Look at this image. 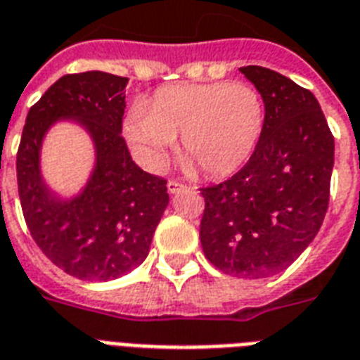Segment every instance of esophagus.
I'll return each instance as SVG.
<instances>
[{
    "label": "esophagus",
    "instance_id": "34e87169",
    "mask_svg": "<svg viewBox=\"0 0 360 360\" xmlns=\"http://www.w3.org/2000/svg\"><path fill=\"white\" fill-rule=\"evenodd\" d=\"M167 189H169V193H178L180 189H184V184L176 182V180H169L167 182Z\"/></svg>",
    "mask_w": 360,
    "mask_h": 360
}]
</instances>
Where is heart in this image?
<instances>
[{"label":"heart","mask_w":360,"mask_h":360,"mask_svg":"<svg viewBox=\"0 0 360 360\" xmlns=\"http://www.w3.org/2000/svg\"><path fill=\"white\" fill-rule=\"evenodd\" d=\"M264 129L263 97L244 82L167 86L148 105H135L125 122V135L142 161L163 165L167 150L180 135L189 165L221 178L246 165Z\"/></svg>","instance_id":"obj_1"}]
</instances>
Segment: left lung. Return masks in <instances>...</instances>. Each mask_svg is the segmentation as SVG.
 <instances>
[{"label": "left lung", "instance_id": "left-lung-1", "mask_svg": "<svg viewBox=\"0 0 360 360\" xmlns=\"http://www.w3.org/2000/svg\"><path fill=\"white\" fill-rule=\"evenodd\" d=\"M263 97L264 129L246 165L200 189V244L238 278L285 270L316 238L328 208L334 136L316 96L266 67H240Z\"/></svg>", "mask_w": 360, "mask_h": 360}]
</instances>
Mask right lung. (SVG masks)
Returning <instances> with one entry per match:
<instances>
[{"label": "right lung", "mask_w": 360, "mask_h": 360, "mask_svg": "<svg viewBox=\"0 0 360 360\" xmlns=\"http://www.w3.org/2000/svg\"><path fill=\"white\" fill-rule=\"evenodd\" d=\"M125 77L65 75L27 112L16 154L22 212L46 257L79 280L107 281L146 259L169 205L167 180L142 171L122 136ZM73 119L91 133L96 167L83 193L61 201L40 176V146L50 124Z\"/></svg>", "instance_id": "right-lung-1"}]
</instances>
